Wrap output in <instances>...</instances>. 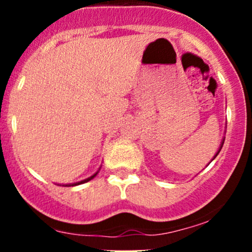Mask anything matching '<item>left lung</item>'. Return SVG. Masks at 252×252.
<instances>
[{
  "label": "left lung",
  "mask_w": 252,
  "mask_h": 252,
  "mask_svg": "<svg viewBox=\"0 0 252 252\" xmlns=\"http://www.w3.org/2000/svg\"><path fill=\"white\" fill-rule=\"evenodd\" d=\"M223 144H224V138H223V140H222V142H220V149H218V151H217V152H216V155H215V156H213V158H212V159H211V161H213V159H215V158H216V157H217V155H218V154H220V149H222Z\"/></svg>",
  "instance_id": "1"
}]
</instances>
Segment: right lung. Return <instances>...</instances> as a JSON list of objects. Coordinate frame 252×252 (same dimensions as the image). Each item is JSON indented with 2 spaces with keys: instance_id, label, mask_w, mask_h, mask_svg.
Masks as SVG:
<instances>
[{
  "instance_id": "1",
  "label": "right lung",
  "mask_w": 252,
  "mask_h": 252,
  "mask_svg": "<svg viewBox=\"0 0 252 252\" xmlns=\"http://www.w3.org/2000/svg\"><path fill=\"white\" fill-rule=\"evenodd\" d=\"M100 168H101V167H100ZM98 171H100V169H98ZM98 171L96 172V173H94L93 175H91V177L86 178V179H84V180H80V182H77V183H72V184H64V185H63V187H75V185H79V184H84V183L89 182V180H91V179H93V178H95L96 175H97Z\"/></svg>"
}]
</instances>
